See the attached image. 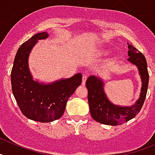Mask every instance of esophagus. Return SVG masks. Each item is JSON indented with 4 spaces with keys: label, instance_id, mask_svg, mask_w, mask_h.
I'll list each match as a JSON object with an SVG mask.
<instances>
[{
    "label": "esophagus",
    "instance_id": "esophagus-1",
    "mask_svg": "<svg viewBox=\"0 0 155 155\" xmlns=\"http://www.w3.org/2000/svg\"><path fill=\"white\" fill-rule=\"evenodd\" d=\"M87 76L86 74H84L83 75V77H82V84L83 85H84L86 83V81H87Z\"/></svg>",
    "mask_w": 155,
    "mask_h": 155
}]
</instances>
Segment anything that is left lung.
<instances>
[{
	"label": "left lung",
	"instance_id": "8db88e82",
	"mask_svg": "<svg viewBox=\"0 0 155 155\" xmlns=\"http://www.w3.org/2000/svg\"><path fill=\"white\" fill-rule=\"evenodd\" d=\"M128 61L137 66L142 79L140 95L136 103L130 107H121L109 102L104 92L103 82L94 76L89 77L86 81L88 91L87 99L91 116L95 121L105 125L118 126L128 122L138 114L147 95L149 74L146 58L137 49L130 45Z\"/></svg>",
	"mask_w": 155,
	"mask_h": 155
}]
</instances>
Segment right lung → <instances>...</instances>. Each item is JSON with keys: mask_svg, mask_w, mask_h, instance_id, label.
<instances>
[{"mask_svg": "<svg viewBox=\"0 0 155 155\" xmlns=\"http://www.w3.org/2000/svg\"><path fill=\"white\" fill-rule=\"evenodd\" d=\"M47 32L35 34L21 45L16 53L11 73L12 88L19 109L25 117L41 123L61 118L68 98L81 84V74L51 84H40L31 79L28 57L38 39H46Z\"/></svg>", "mask_w": 155, "mask_h": 155, "instance_id": "add662e5", "label": "right lung"}]
</instances>
